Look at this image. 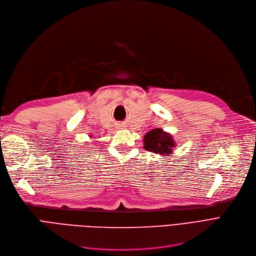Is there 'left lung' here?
<instances>
[{"mask_svg":"<svg viewBox=\"0 0 256 256\" xmlns=\"http://www.w3.org/2000/svg\"><path fill=\"white\" fill-rule=\"evenodd\" d=\"M175 146L173 136L160 128L152 129L144 136V148L156 154L166 156L172 154Z\"/></svg>","mask_w":256,"mask_h":256,"instance_id":"8db88e82","label":"left lung"}]
</instances>
